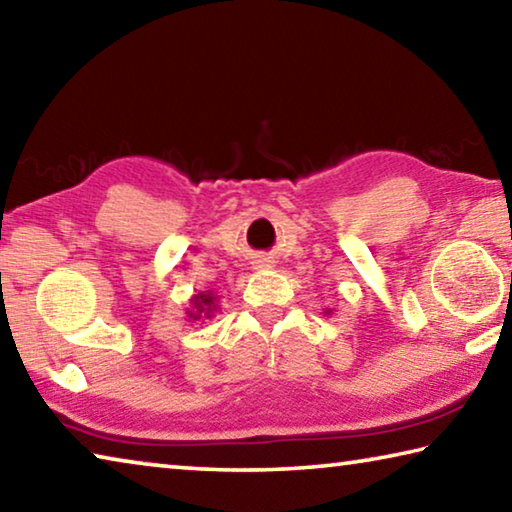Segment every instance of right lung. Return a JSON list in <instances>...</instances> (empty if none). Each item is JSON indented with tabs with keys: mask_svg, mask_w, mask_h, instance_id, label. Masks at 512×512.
<instances>
[{
	"mask_svg": "<svg viewBox=\"0 0 512 512\" xmlns=\"http://www.w3.org/2000/svg\"><path fill=\"white\" fill-rule=\"evenodd\" d=\"M212 302H214V298H212V293H198V296L194 298V307H196V314H189L192 316L194 320L196 318H201V314H205V316H210V307H212Z\"/></svg>",
	"mask_w": 512,
	"mask_h": 512,
	"instance_id": "obj_1",
	"label": "right lung"
}]
</instances>
